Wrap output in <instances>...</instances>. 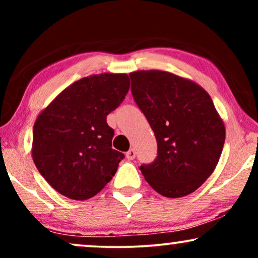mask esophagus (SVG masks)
<instances>
[{
  "label": "esophagus",
  "instance_id": "esophagus-1",
  "mask_svg": "<svg viewBox=\"0 0 258 258\" xmlns=\"http://www.w3.org/2000/svg\"><path fill=\"white\" fill-rule=\"evenodd\" d=\"M135 156H136V153H135V150L134 149H130L128 153L125 154V157L128 158L129 161H132V160H134V158H135Z\"/></svg>",
  "mask_w": 258,
  "mask_h": 258
}]
</instances>
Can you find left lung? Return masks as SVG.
<instances>
[{
  "label": "left lung",
  "instance_id": "left-lung-1",
  "mask_svg": "<svg viewBox=\"0 0 258 258\" xmlns=\"http://www.w3.org/2000/svg\"><path fill=\"white\" fill-rule=\"evenodd\" d=\"M132 93L157 141V157L140 169L155 191L178 199L213 174L225 140L210 95L191 80L162 70L129 74Z\"/></svg>",
  "mask_w": 258,
  "mask_h": 258
}]
</instances>
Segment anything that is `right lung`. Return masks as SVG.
I'll use <instances>...</instances> for the list:
<instances>
[{
  "mask_svg": "<svg viewBox=\"0 0 258 258\" xmlns=\"http://www.w3.org/2000/svg\"><path fill=\"white\" fill-rule=\"evenodd\" d=\"M126 74L83 77L37 116L31 155L37 170L61 195L91 199L110 182L124 155L111 148L114 130L107 115L129 90Z\"/></svg>",
  "mask_w": 258,
  "mask_h": 258,
  "instance_id": "right-lung-1",
  "label": "right lung"
}]
</instances>
